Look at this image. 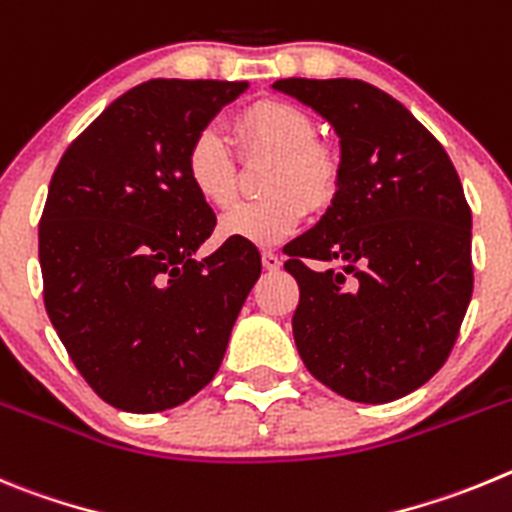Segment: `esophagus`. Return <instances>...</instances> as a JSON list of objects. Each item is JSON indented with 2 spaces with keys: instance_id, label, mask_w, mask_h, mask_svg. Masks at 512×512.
Segmentation results:
<instances>
[{
  "instance_id": "1",
  "label": "esophagus",
  "mask_w": 512,
  "mask_h": 512,
  "mask_svg": "<svg viewBox=\"0 0 512 512\" xmlns=\"http://www.w3.org/2000/svg\"><path fill=\"white\" fill-rule=\"evenodd\" d=\"M280 265H283V257L275 255V252H262V267L265 270H270V273H275V270H280Z\"/></svg>"
}]
</instances>
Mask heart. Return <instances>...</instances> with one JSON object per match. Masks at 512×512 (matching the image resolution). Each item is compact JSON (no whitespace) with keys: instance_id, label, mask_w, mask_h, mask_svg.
I'll return each instance as SVG.
<instances>
[{"instance_id":"1","label":"heart","mask_w":512,"mask_h":512,"mask_svg":"<svg viewBox=\"0 0 512 512\" xmlns=\"http://www.w3.org/2000/svg\"><path fill=\"white\" fill-rule=\"evenodd\" d=\"M232 124L242 158L273 155V163L260 181L265 199L247 201L229 211L219 232L257 247L280 245L296 232L306 211L321 214L334 204L342 183V160L319 140L316 119L290 101H252L234 114ZM183 170L199 199L214 209H229L237 201V158L227 137L214 127L193 135Z\"/></svg>"}]
</instances>
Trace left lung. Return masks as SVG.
Listing matches in <instances>:
<instances>
[{
    "label": "left lung",
    "mask_w": 512,
    "mask_h": 512,
    "mask_svg": "<svg viewBox=\"0 0 512 512\" xmlns=\"http://www.w3.org/2000/svg\"><path fill=\"white\" fill-rule=\"evenodd\" d=\"M334 124L342 183L285 247L303 365L357 403H390L444 367L472 301V211L449 155L408 109L357 78H280Z\"/></svg>",
    "instance_id": "obj_1"
}]
</instances>
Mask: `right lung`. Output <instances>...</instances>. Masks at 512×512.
Returning <instances> with one entry per match:
<instances>
[{
	"label": "right lung",
	"instance_id": "obj_1",
	"mask_svg": "<svg viewBox=\"0 0 512 512\" xmlns=\"http://www.w3.org/2000/svg\"><path fill=\"white\" fill-rule=\"evenodd\" d=\"M247 81L153 78L112 101L68 145L38 227L43 301L89 388L155 413L209 385L260 252L216 227L183 170L188 142Z\"/></svg>",
	"mask_w": 512,
	"mask_h": 512
}]
</instances>
